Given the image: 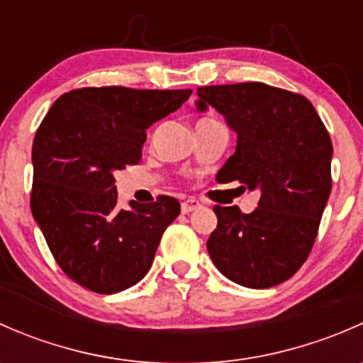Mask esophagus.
Segmentation results:
<instances>
[{"label":"esophagus","mask_w":363,"mask_h":363,"mask_svg":"<svg viewBox=\"0 0 363 363\" xmlns=\"http://www.w3.org/2000/svg\"><path fill=\"white\" fill-rule=\"evenodd\" d=\"M200 203L199 200H195V199H188V200H184V202L181 203V211H182V214H189V212H193V211H196V208L200 207Z\"/></svg>","instance_id":"esophagus-1"}]
</instances>
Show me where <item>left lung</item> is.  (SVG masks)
Here are the masks:
<instances>
[{
	"mask_svg": "<svg viewBox=\"0 0 363 363\" xmlns=\"http://www.w3.org/2000/svg\"><path fill=\"white\" fill-rule=\"evenodd\" d=\"M196 108H216L237 133L235 152L218 182L240 181L259 191L258 207L244 214L219 207L207 240L216 269L246 288L290 279L313 250L332 189V140L316 108L302 94L262 82L205 86Z\"/></svg>",
	"mask_w": 363,
	"mask_h": 363,
	"instance_id": "1",
	"label": "left lung"
}]
</instances>
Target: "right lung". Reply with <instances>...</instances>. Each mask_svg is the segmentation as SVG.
Wrapping results in <instances>:
<instances>
[{
    "label": "right lung",
    "instance_id": "obj_1",
    "mask_svg": "<svg viewBox=\"0 0 363 363\" xmlns=\"http://www.w3.org/2000/svg\"><path fill=\"white\" fill-rule=\"evenodd\" d=\"M189 94L82 87L57 98L43 117L33 140L31 212L57 265L80 286L117 294L151 269L181 203L158 196L119 208L113 174L140 161L147 128Z\"/></svg>",
    "mask_w": 363,
    "mask_h": 363
}]
</instances>
